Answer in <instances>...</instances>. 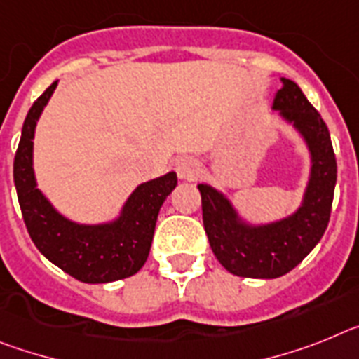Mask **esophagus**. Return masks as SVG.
Returning <instances> with one entry per match:
<instances>
[{
    "label": "esophagus",
    "instance_id": "1",
    "mask_svg": "<svg viewBox=\"0 0 359 359\" xmlns=\"http://www.w3.org/2000/svg\"><path fill=\"white\" fill-rule=\"evenodd\" d=\"M175 171L180 180H195L198 175V164L191 157H180L175 164Z\"/></svg>",
    "mask_w": 359,
    "mask_h": 359
}]
</instances>
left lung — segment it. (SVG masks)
Instances as JSON below:
<instances>
[{"label":"left lung","mask_w":359,"mask_h":359,"mask_svg":"<svg viewBox=\"0 0 359 359\" xmlns=\"http://www.w3.org/2000/svg\"><path fill=\"white\" fill-rule=\"evenodd\" d=\"M273 111L294 130L309 154V177L300 205L269 222L240 215L226 193L208 182L197 186L202 220L217 260L242 278L271 280L294 269L322 240L336 186V157L329 130L300 86L282 77Z\"/></svg>","instance_id":"obj_1"}]
</instances>
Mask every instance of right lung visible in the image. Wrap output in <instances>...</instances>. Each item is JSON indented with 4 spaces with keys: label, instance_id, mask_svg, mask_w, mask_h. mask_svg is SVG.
<instances>
[{
    "label": "right lung",
    "instance_id": "obj_1",
    "mask_svg": "<svg viewBox=\"0 0 359 359\" xmlns=\"http://www.w3.org/2000/svg\"><path fill=\"white\" fill-rule=\"evenodd\" d=\"M57 81L32 104L14 157V184L29 235L43 257L85 283H110L141 271L149 255L158 211L177 186V173L139 184L119 213L97 224L76 222L37 188L34 135Z\"/></svg>",
    "mask_w": 359,
    "mask_h": 359
}]
</instances>
